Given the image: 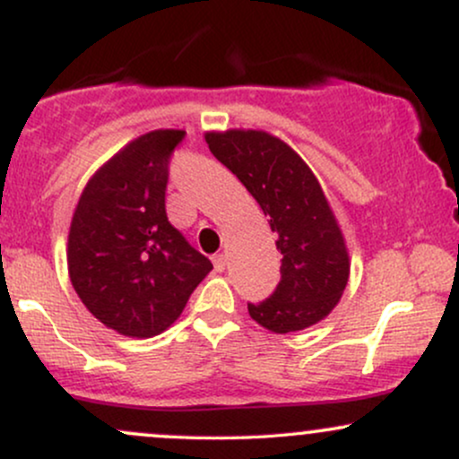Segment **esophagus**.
<instances>
[{"instance_id": "obj_1", "label": "esophagus", "mask_w": 459, "mask_h": 459, "mask_svg": "<svg viewBox=\"0 0 459 459\" xmlns=\"http://www.w3.org/2000/svg\"><path fill=\"white\" fill-rule=\"evenodd\" d=\"M213 265H215V270L222 272L226 267V256L224 255H213Z\"/></svg>"}]
</instances>
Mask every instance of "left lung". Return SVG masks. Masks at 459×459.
<instances>
[{
    "mask_svg": "<svg viewBox=\"0 0 459 459\" xmlns=\"http://www.w3.org/2000/svg\"><path fill=\"white\" fill-rule=\"evenodd\" d=\"M204 140L270 215L278 237L281 282L263 302H247L250 317L276 334L317 324L336 307L350 278L343 235L319 181L291 146L265 131L233 129Z\"/></svg>",
    "mask_w": 459,
    "mask_h": 459,
    "instance_id": "1",
    "label": "left lung"
}]
</instances>
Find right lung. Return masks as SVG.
Returning a JSON list of instances; mask_svg holds the SVG:
<instances>
[{"mask_svg":"<svg viewBox=\"0 0 459 459\" xmlns=\"http://www.w3.org/2000/svg\"><path fill=\"white\" fill-rule=\"evenodd\" d=\"M186 131L140 135L88 181L68 233L79 299L125 336L160 334L213 270L166 213L172 152Z\"/></svg>","mask_w":459,"mask_h":459,"instance_id":"1","label":"right lung"}]
</instances>
